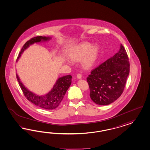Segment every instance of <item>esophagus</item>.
Here are the masks:
<instances>
[{
	"mask_svg": "<svg viewBox=\"0 0 150 150\" xmlns=\"http://www.w3.org/2000/svg\"><path fill=\"white\" fill-rule=\"evenodd\" d=\"M77 79H81V78H82V75H81V74H78L77 75V76H76Z\"/></svg>",
	"mask_w": 150,
	"mask_h": 150,
	"instance_id": "34e87169",
	"label": "esophagus"
}]
</instances>
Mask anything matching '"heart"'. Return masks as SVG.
I'll use <instances>...</instances> for the list:
<instances>
[{
  "label": "heart",
  "mask_w": 150,
  "mask_h": 150,
  "mask_svg": "<svg viewBox=\"0 0 150 150\" xmlns=\"http://www.w3.org/2000/svg\"><path fill=\"white\" fill-rule=\"evenodd\" d=\"M99 53V48L97 46H92L88 42H84L78 46L70 53L71 60L77 62L82 58V64L85 69L91 68L97 59Z\"/></svg>",
  "instance_id": "1"
}]
</instances>
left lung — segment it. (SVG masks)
Segmentation results:
<instances>
[{
    "mask_svg": "<svg viewBox=\"0 0 150 150\" xmlns=\"http://www.w3.org/2000/svg\"><path fill=\"white\" fill-rule=\"evenodd\" d=\"M129 69L127 53L121 44L117 53L92 70L87 78L91 99L100 105L117 100L123 92Z\"/></svg>",
    "mask_w": 150,
    "mask_h": 150,
    "instance_id": "8db88e82",
    "label": "left lung"
}]
</instances>
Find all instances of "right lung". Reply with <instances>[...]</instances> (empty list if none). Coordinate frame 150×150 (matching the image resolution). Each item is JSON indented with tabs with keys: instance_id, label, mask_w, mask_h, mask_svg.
Returning a JSON list of instances; mask_svg holds the SVG:
<instances>
[{
	"instance_id": "right-lung-1",
	"label": "right lung",
	"mask_w": 150,
	"mask_h": 150,
	"mask_svg": "<svg viewBox=\"0 0 150 150\" xmlns=\"http://www.w3.org/2000/svg\"><path fill=\"white\" fill-rule=\"evenodd\" d=\"M50 39H51V38L50 37L38 36L27 41L21 49L17 61H18L24 50L27 49L30 45L41 41H47ZM16 77L24 96L27 98L29 101L41 108L46 110L54 109L59 106L63 100L66 92L71 83L72 79V76L70 75L59 77L49 93L45 95L39 96L27 89L20 81L17 74Z\"/></svg>"
}]
</instances>
